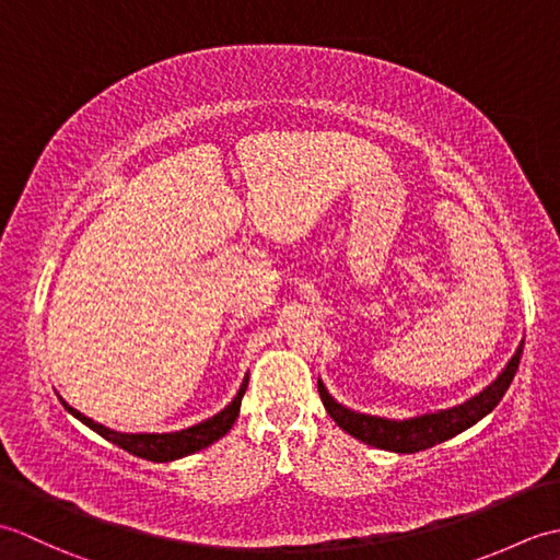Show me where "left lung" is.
Wrapping results in <instances>:
<instances>
[{
	"label": "left lung",
	"mask_w": 560,
	"mask_h": 560,
	"mask_svg": "<svg viewBox=\"0 0 560 560\" xmlns=\"http://www.w3.org/2000/svg\"><path fill=\"white\" fill-rule=\"evenodd\" d=\"M522 347H525V343H522ZM522 347L513 355V361L508 363L501 377H498L493 385L486 387L479 397L464 401L462 407L440 411V413L419 416V419H409V421H387V419H377V416L349 411L327 395V389L323 383H319V380H317V389H319V397H323L327 413L349 435L359 438V440H363V443L375 445L380 450L419 452V450L433 447L438 443H445V440L455 438L462 431H467L469 425L481 421L486 413L498 407V401L503 399V395L517 373L520 359H522Z\"/></svg>",
	"instance_id": "1"
}]
</instances>
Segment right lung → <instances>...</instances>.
Returning <instances> with one entry per match:
<instances>
[{
    "mask_svg": "<svg viewBox=\"0 0 560 560\" xmlns=\"http://www.w3.org/2000/svg\"><path fill=\"white\" fill-rule=\"evenodd\" d=\"M245 389H247V377H245L241 392H237V397L221 413H217L209 421H201L192 428H187V431H177V433H137V435L117 433V431H110V428L86 419V416L79 413L77 409H71L69 404H65V401L62 404L69 413H74L79 421L93 428V431L103 435L105 440H110V443H115L117 447H122L127 452H132V455L151 459V462H171V459H180L185 455H192V452H197L201 447H209L211 443H217L219 438L229 433L237 419V411H241V401H243Z\"/></svg>",
    "mask_w": 560,
    "mask_h": 560,
    "instance_id": "add662e5",
    "label": "right lung"
}]
</instances>
